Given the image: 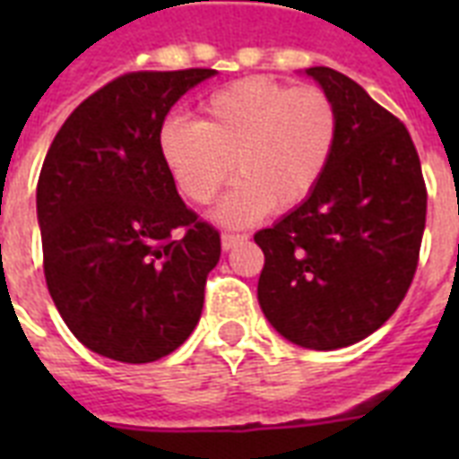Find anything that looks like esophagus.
<instances>
[{
	"label": "esophagus",
	"mask_w": 459,
	"mask_h": 459,
	"mask_svg": "<svg viewBox=\"0 0 459 459\" xmlns=\"http://www.w3.org/2000/svg\"><path fill=\"white\" fill-rule=\"evenodd\" d=\"M247 236L245 233H223L221 236V247L223 250H230V247H236L238 243H245Z\"/></svg>",
	"instance_id": "obj_1"
}]
</instances>
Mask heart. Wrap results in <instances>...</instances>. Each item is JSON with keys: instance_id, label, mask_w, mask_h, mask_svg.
I'll use <instances>...</instances> for the list:
<instances>
[{"instance_id": "1", "label": "heart", "mask_w": 459, "mask_h": 459, "mask_svg": "<svg viewBox=\"0 0 459 459\" xmlns=\"http://www.w3.org/2000/svg\"><path fill=\"white\" fill-rule=\"evenodd\" d=\"M341 135L338 107L326 90L290 88L252 75L209 95L202 121L169 117L157 147L178 193L209 204L233 176L240 183L219 207L223 223H250L272 212H290L324 178Z\"/></svg>"}]
</instances>
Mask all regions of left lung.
<instances>
[{"label":"left lung","instance_id":"8db88e82","mask_svg":"<svg viewBox=\"0 0 459 459\" xmlns=\"http://www.w3.org/2000/svg\"><path fill=\"white\" fill-rule=\"evenodd\" d=\"M338 107L333 159L309 200L255 233L257 298L283 338L348 348L405 300L420 264L427 183L410 131L333 68H307Z\"/></svg>","mask_w":459,"mask_h":459}]
</instances>
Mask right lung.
<instances>
[{
  "instance_id": "obj_1",
  "label": "right lung",
  "mask_w": 459,
  "mask_h": 459,
  "mask_svg": "<svg viewBox=\"0 0 459 459\" xmlns=\"http://www.w3.org/2000/svg\"><path fill=\"white\" fill-rule=\"evenodd\" d=\"M214 68L133 71L64 121L38 180L42 266L71 333L145 364L193 333L221 236L180 200L157 147L180 95Z\"/></svg>"
}]
</instances>
